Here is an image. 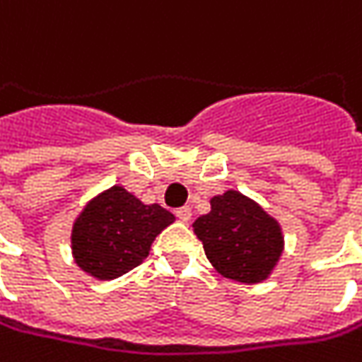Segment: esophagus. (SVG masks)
Returning <instances> with one entry per match:
<instances>
[{
    "label": "esophagus",
    "instance_id": "obj_1",
    "mask_svg": "<svg viewBox=\"0 0 362 362\" xmlns=\"http://www.w3.org/2000/svg\"><path fill=\"white\" fill-rule=\"evenodd\" d=\"M175 216L181 220V222H189L191 220V208H187V206H183V208L175 209Z\"/></svg>",
    "mask_w": 362,
    "mask_h": 362
}]
</instances>
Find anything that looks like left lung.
Segmentation results:
<instances>
[{"mask_svg":"<svg viewBox=\"0 0 362 362\" xmlns=\"http://www.w3.org/2000/svg\"><path fill=\"white\" fill-rule=\"evenodd\" d=\"M209 204L211 211L193 224L209 262L228 279H267L283 252L279 224L238 191L216 195Z\"/></svg>","mask_w":362,"mask_h":362,"instance_id":"8db88e82","label":"left lung"}]
</instances>
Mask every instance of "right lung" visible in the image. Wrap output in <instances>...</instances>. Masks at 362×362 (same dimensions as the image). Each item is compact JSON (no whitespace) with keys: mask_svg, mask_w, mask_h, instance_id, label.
Masks as SVG:
<instances>
[{"mask_svg":"<svg viewBox=\"0 0 362 362\" xmlns=\"http://www.w3.org/2000/svg\"><path fill=\"white\" fill-rule=\"evenodd\" d=\"M175 216L158 204L146 206L124 187L89 202L73 226V255L85 273L116 279L148 257L153 240Z\"/></svg>","mask_w":362,"mask_h":362,"instance_id":"right-lung-1","label":"right lung"}]
</instances>
